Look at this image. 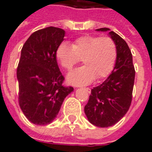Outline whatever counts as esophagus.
I'll return each instance as SVG.
<instances>
[{
    "instance_id": "esophagus-1",
    "label": "esophagus",
    "mask_w": 152,
    "mask_h": 152,
    "mask_svg": "<svg viewBox=\"0 0 152 152\" xmlns=\"http://www.w3.org/2000/svg\"><path fill=\"white\" fill-rule=\"evenodd\" d=\"M85 90L88 93H91V89L89 88H85Z\"/></svg>"
}]
</instances>
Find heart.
I'll return each instance as SVG.
<instances>
[{
  "mask_svg": "<svg viewBox=\"0 0 152 152\" xmlns=\"http://www.w3.org/2000/svg\"><path fill=\"white\" fill-rule=\"evenodd\" d=\"M117 57L115 42L110 37L85 35L72 46L62 42L56 50V58L66 70H71L80 60L84 66L67 75V80L75 85H86L94 79H103L110 73Z\"/></svg>",
  "mask_w": 152,
  "mask_h": 152,
  "instance_id": "obj_1",
  "label": "heart"
}]
</instances>
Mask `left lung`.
<instances>
[{"instance_id":"obj_1","label":"left lung","mask_w":152,"mask_h":152,"mask_svg":"<svg viewBox=\"0 0 152 152\" xmlns=\"http://www.w3.org/2000/svg\"><path fill=\"white\" fill-rule=\"evenodd\" d=\"M97 31H110L100 28ZM109 34L115 42L117 58L113 72L102 85L91 90L85 113L88 121L99 127L116 124L129 110L132 101L135 70L130 48L124 39L113 31Z\"/></svg>"}]
</instances>
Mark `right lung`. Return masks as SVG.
I'll use <instances>...</instances> for the list:
<instances>
[{"label":"right lung","instance_id":"obj_1","mask_svg":"<svg viewBox=\"0 0 152 152\" xmlns=\"http://www.w3.org/2000/svg\"><path fill=\"white\" fill-rule=\"evenodd\" d=\"M65 31L49 26L34 32L22 47L17 68L18 102L27 119L48 125L56 118L66 96L73 91L64 86V77L56 60V50Z\"/></svg>","mask_w":152,"mask_h":152}]
</instances>
